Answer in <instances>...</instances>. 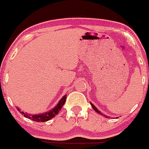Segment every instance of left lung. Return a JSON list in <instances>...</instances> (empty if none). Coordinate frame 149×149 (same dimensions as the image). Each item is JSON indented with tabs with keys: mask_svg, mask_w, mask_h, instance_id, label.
<instances>
[{
	"mask_svg": "<svg viewBox=\"0 0 149 149\" xmlns=\"http://www.w3.org/2000/svg\"><path fill=\"white\" fill-rule=\"evenodd\" d=\"M90 104H91V105H92V107H93V109H94V110H95V111H96V112H97V113H99V114H101V115H103V114L101 113V112H100V111H99V110H98V109L96 108L95 107V106H94V105H93V104H92V103H90ZM103 116H104V115H103ZM105 117H107V116H105Z\"/></svg>",
	"mask_w": 149,
	"mask_h": 149,
	"instance_id": "1",
	"label": "left lung"
}]
</instances>
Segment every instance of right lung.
I'll return each mask as SVG.
<instances>
[{"mask_svg":"<svg viewBox=\"0 0 149 149\" xmlns=\"http://www.w3.org/2000/svg\"><path fill=\"white\" fill-rule=\"evenodd\" d=\"M65 100H66V95L63 96L62 99L59 101L58 104L55 107L53 110H50L48 113H45L39 114V115H30V114L27 113H24V112H22L19 109H18V110L21 113L23 114L24 116L26 117V118H28L30 119H32L33 121H35V122H46V121H48L50 119H51L52 118L55 117V116L57 115L59 113V112L60 111V110L62 109V107L64 105L65 102Z\"/></svg>","mask_w":149,"mask_h":149,"instance_id":"obj_1","label":"right lung"}]
</instances>
